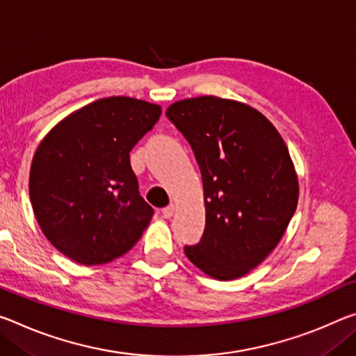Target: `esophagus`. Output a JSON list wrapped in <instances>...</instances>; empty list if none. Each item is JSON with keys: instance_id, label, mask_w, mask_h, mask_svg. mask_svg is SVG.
Returning <instances> with one entry per match:
<instances>
[{"instance_id": "obj_1", "label": "esophagus", "mask_w": 356, "mask_h": 356, "mask_svg": "<svg viewBox=\"0 0 356 356\" xmlns=\"http://www.w3.org/2000/svg\"><path fill=\"white\" fill-rule=\"evenodd\" d=\"M174 209H176V207H174V204H169V206H166V207L163 209V211H161L163 217H165V218H171V217H172V213H174Z\"/></svg>"}]
</instances>
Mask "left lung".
Returning <instances> with one entry per match:
<instances>
[{
    "label": "left lung",
    "mask_w": 356,
    "mask_h": 356,
    "mask_svg": "<svg viewBox=\"0 0 356 356\" xmlns=\"http://www.w3.org/2000/svg\"><path fill=\"white\" fill-rule=\"evenodd\" d=\"M166 115L193 149L204 188V233L185 255L213 279L242 277L275 249L296 211L289 149L266 117L233 99H182Z\"/></svg>",
    "instance_id": "1"
}]
</instances>
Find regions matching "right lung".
<instances>
[{
  "label": "right lung",
  "mask_w": 356,
  "mask_h": 356,
  "mask_svg": "<svg viewBox=\"0 0 356 356\" xmlns=\"http://www.w3.org/2000/svg\"><path fill=\"white\" fill-rule=\"evenodd\" d=\"M161 107L111 97L72 112L33 156L30 200L42 233L72 261L93 266L125 255L154 209L139 195L129 152Z\"/></svg>",
  "instance_id": "add662e5"
}]
</instances>
